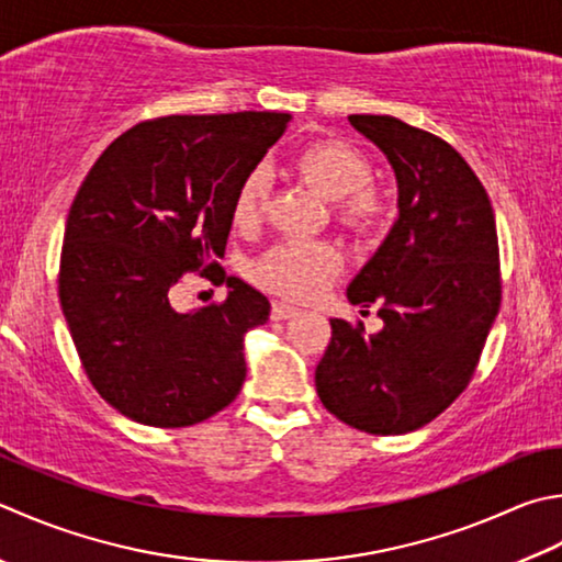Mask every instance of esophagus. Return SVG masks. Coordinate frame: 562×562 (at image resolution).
Returning a JSON list of instances; mask_svg holds the SVG:
<instances>
[{
    "label": "esophagus",
    "mask_w": 562,
    "mask_h": 562,
    "mask_svg": "<svg viewBox=\"0 0 562 562\" xmlns=\"http://www.w3.org/2000/svg\"><path fill=\"white\" fill-rule=\"evenodd\" d=\"M296 314H300V310H296V306L284 304V302H272L270 316L274 318V322H284V318H292V316H296Z\"/></svg>",
    "instance_id": "obj_1"
}]
</instances>
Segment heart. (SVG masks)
I'll use <instances>...</instances> for the list:
<instances>
[{
  "label": "heart",
  "mask_w": 562,
  "mask_h": 562,
  "mask_svg": "<svg viewBox=\"0 0 562 562\" xmlns=\"http://www.w3.org/2000/svg\"><path fill=\"white\" fill-rule=\"evenodd\" d=\"M300 178L328 202L336 216L356 231L380 228L392 216V202L370 182V162L362 153L340 140H314L292 158ZM268 204V180L260 168L240 180L231 216L240 228L256 226ZM344 268V252L328 240H288L260 258L256 278L268 290L290 300H314Z\"/></svg>",
  "instance_id": "obj_1"
}]
</instances>
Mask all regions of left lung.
<instances>
[{
  "label": "left lung",
  "mask_w": 562,
  "mask_h": 562,
  "mask_svg": "<svg viewBox=\"0 0 562 562\" xmlns=\"http://www.w3.org/2000/svg\"><path fill=\"white\" fill-rule=\"evenodd\" d=\"M348 121L387 156L400 212L346 292L380 306L382 331L366 338L331 318L316 392L344 424L397 436L448 409L477 368L502 296L497 226L485 187L446 140L394 116Z\"/></svg>",
  "instance_id": "left-lung-1"
}]
</instances>
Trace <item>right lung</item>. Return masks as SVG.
Segmentation results:
<instances>
[{
	"mask_svg": "<svg viewBox=\"0 0 562 562\" xmlns=\"http://www.w3.org/2000/svg\"><path fill=\"white\" fill-rule=\"evenodd\" d=\"M292 114L165 116L121 134L87 172L65 224L60 306L87 378L131 422L200 424L246 380L244 336L270 302L238 278L222 304L178 312L182 272L224 258L240 180Z\"/></svg>",
	"mask_w": 562,
	"mask_h": 562,
	"instance_id": "1",
	"label": "right lung"
}]
</instances>
